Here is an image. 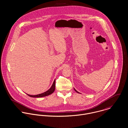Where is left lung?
I'll return each instance as SVG.
<instances>
[{
    "instance_id": "left-lung-1",
    "label": "left lung",
    "mask_w": 128,
    "mask_h": 128,
    "mask_svg": "<svg viewBox=\"0 0 128 128\" xmlns=\"http://www.w3.org/2000/svg\"><path fill=\"white\" fill-rule=\"evenodd\" d=\"M74 90H75V92H78V93H79V92H77V90H75V88H74Z\"/></svg>"
}]
</instances>
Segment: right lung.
Instances as JSON below:
<instances>
[{
	"instance_id": "right-lung-1",
	"label": "right lung",
	"mask_w": 128,
	"mask_h": 128,
	"mask_svg": "<svg viewBox=\"0 0 128 128\" xmlns=\"http://www.w3.org/2000/svg\"><path fill=\"white\" fill-rule=\"evenodd\" d=\"M55 80H54V81L53 82L51 87L50 88L49 90H48L46 92L44 93H41V94H39L38 95H31L29 94H27L29 96L31 97H44V96H46L49 95H50L51 94L53 93V92L55 91Z\"/></svg>"
}]
</instances>
